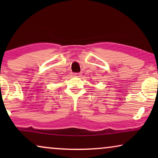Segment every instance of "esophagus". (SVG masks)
Here are the masks:
<instances>
[{
  "mask_svg": "<svg viewBox=\"0 0 158 158\" xmlns=\"http://www.w3.org/2000/svg\"><path fill=\"white\" fill-rule=\"evenodd\" d=\"M74 76L75 77H81V73H74Z\"/></svg>",
  "mask_w": 158,
  "mask_h": 158,
  "instance_id": "1",
  "label": "esophagus"
}]
</instances>
